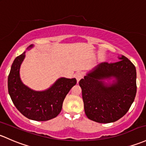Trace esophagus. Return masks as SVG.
<instances>
[{"mask_svg": "<svg viewBox=\"0 0 146 146\" xmlns=\"http://www.w3.org/2000/svg\"><path fill=\"white\" fill-rule=\"evenodd\" d=\"M75 77H76V80H77V81L78 82L80 81V80L82 78V73H80V72H78V73H76V75H75Z\"/></svg>", "mask_w": 146, "mask_h": 146, "instance_id": "esophagus-1", "label": "esophagus"}]
</instances>
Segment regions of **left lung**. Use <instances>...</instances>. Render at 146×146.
I'll list each match as a JSON object with an SVG mask.
<instances>
[{
  "label": "left lung",
  "instance_id": "left-lung-1",
  "mask_svg": "<svg viewBox=\"0 0 146 146\" xmlns=\"http://www.w3.org/2000/svg\"><path fill=\"white\" fill-rule=\"evenodd\" d=\"M115 63H101L81 79L84 108L87 117L99 123H110L127 113L136 94V70L122 55ZM115 78L112 84L104 79Z\"/></svg>",
  "mask_w": 146,
  "mask_h": 146
}]
</instances>
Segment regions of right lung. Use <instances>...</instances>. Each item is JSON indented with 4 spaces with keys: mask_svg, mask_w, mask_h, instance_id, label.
I'll use <instances>...</instances> for the list:
<instances>
[{
    "mask_svg": "<svg viewBox=\"0 0 146 146\" xmlns=\"http://www.w3.org/2000/svg\"><path fill=\"white\" fill-rule=\"evenodd\" d=\"M30 45L27 50H30ZM26 52L17 56L12 64L7 87L14 105L26 117L36 121H47L60 113L64 99L70 89L76 85V78H59L45 91H34L21 82L19 68L25 58Z\"/></svg>",
    "mask_w": 146,
    "mask_h": 146,
    "instance_id": "add662e5",
    "label": "right lung"
}]
</instances>
